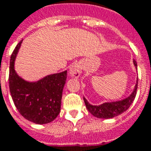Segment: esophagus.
<instances>
[{
  "instance_id": "esophagus-1",
  "label": "esophagus",
  "mask_w": 151,
  "mask_h": 151,
  "mask_svg": "<svg viewBox=\"0 0 151 151\" xmlns=\"http://www.w3.org/2000/svg\"><path fill=\"white\" fill-rule=\"evenodd\" d=\"M81 70H82V67L80 63H73L70 65V70H69V73L71 77L74 78H79L81 74Z\"/></svg>"
}]
</instances>
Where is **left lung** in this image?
Masks as SVG:
<instances>
[{
	"mask_svg": "<svg viewBox=\"0 0 151 151\" xmlns=\"http://www.w3.org/2000/svg\"><path fill=\"white\" fill-rule=\"evenodd\" d=\"M133 63L135 66V69H137V64L134 60H133ZM137 86H138V78L136 80L135 86L131 94L128 97L120 101L105 102L99 106H93L91 104H90L85 97H84V101L89 112H91V114H92L94 116H96L97 118H101V119L113 118L115 116L122 114L126 110H128V108L132 104V102L134 101V98H135L137 87H138Z\"/></svg>",
	"mask_w": 151,
	"mask_h": 151,
	"instance_id": "1",
	"label": "left lung"
}]
</instances>
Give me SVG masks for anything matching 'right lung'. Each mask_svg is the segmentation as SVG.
<instances>
[{"instance_id": "1", "label": "right lung", "mask_w": 151, "mask_h": 151, "mask_svg": "<svg viewBox=\"0 0 151 151\" xmlns=\"http://www.w3.org/2000/svg\"><path fill=\"white\" fill-rule=\"evenodd\" d=\"M22 40L15 48L10 60L9 87L12 100L21 116L35 124H47L60 111L62 92L67 70L48 75L36 81H27L15 70V60Z\"/></svg>"}]
</instances>
